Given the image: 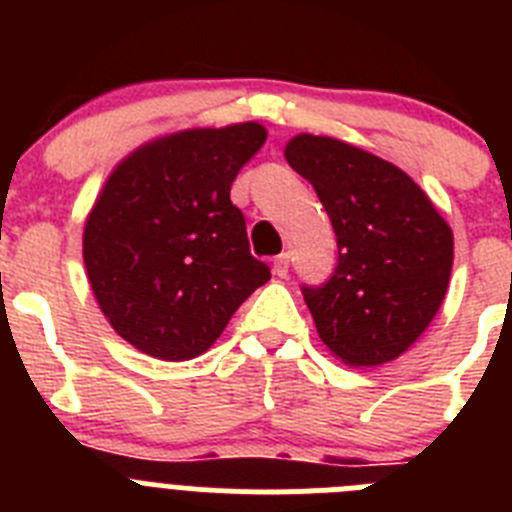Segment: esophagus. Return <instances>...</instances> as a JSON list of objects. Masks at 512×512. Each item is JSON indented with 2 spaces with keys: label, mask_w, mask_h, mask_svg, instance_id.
Segmentation results:
<instances>
[{
  "label": "esophagus",
  "mask_w": 512,
  "mask_h": 512,
  "mask_svg": "<svg viewBox=\"0 0 512 512\" xmlns=\"http://www.w3.org/2000/svg\"><path fill=\"white\" fill-rule=\"evenodd\" d=\"M274 274H277V277H287V274H289V253H279L277 259H274Z\"/></svg>",
  "instance_id": "obj_1"
}]
</instances>
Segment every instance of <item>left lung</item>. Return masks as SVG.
<instances>
[{"label":"left lung","instance_id":"obj_1","mask_svg":"<svg viewBox=\"0 0 512 512\" xmlns=\"http://www.w3.org/2000/svg\"><path fill=\"white\" fill-rule=\"evenodd\" d=\"M284 156L318 192L336 230V271L320 287H302L320 338L348 366L397 359L446 297L449 223L405 171L343 140L302 133Z\"/></svg>","mask_w":512,"mask_h":512}]
</instances>
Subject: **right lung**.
I'll return each instance as SVG.
<instances>
[{
	"instance_id": "obj_1",
	"label": "right lung",
	"mask_w": 512,
	"mask_h": 512,
	"mask_svg": "<svg viewBox=\"0 0 512 512\" xmlns=\"http://www.w3.org/2000/svg\"><path fill=\"white\" fill-rule=\"evenodd\" d=\"M264 140L259 122L182 130L140 146L104 182L84 225V266L104 318L143 354H205L271 279L230 202Z\"/></svg>"
}]
</instances>
